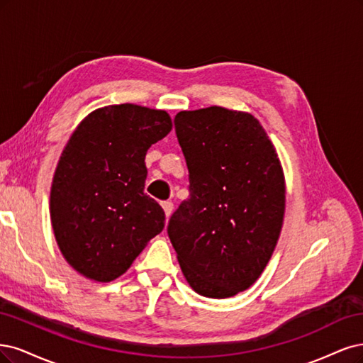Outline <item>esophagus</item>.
<instances>
[{
  "label": "esophagus",
  "mask_w": 363,
  "mask_h": 363,
  "mask_svg": "<svg viewBox=\"0 0 363 363\" xmlns=\"http://www.w3.org/2000/svg\"><path fill=\"white\" fill-rule=\"evenodd\" d=\"M162 209H164L166 217L169 218V217H170V214H172V211H173V202H172V201H166V202H162Z\"/></svg>",
  "instance_id": "esophagus-1"
}]
</instances>
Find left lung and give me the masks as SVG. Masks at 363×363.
Masks as SVG:
<instances>
[{
  "mask_svg": "<svg viewBox=\"0 0 363 363\" xmlns=\"http://www.w3.org/2000/svg\"><path fill=\"white\" fill-rule=\"evenodd\" d=\"M174 130L190 197L170 217L169 238L197 294L232 297L256 282L274 252L285 214L282 166L249 113L179 111Z\"/></svg>",
  "mask_w": 363,
  "mask_h": 363,
  "instance_id": "obj_1",
  "label": "left lung"
}]
</instances>
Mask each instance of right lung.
Returning a JSON list of instances; mask_svg holds the SVG:
<instances>
[{
  "instance_id": "obj_1",
  "label": "right lung",
  "mask_w": 363,
  "mask_h": 363,
  "mask_svg": "<svg viewBox=\"0 0 363 363\" xmlns=\"http://www.w3.org/2000/svg\"><path fill=\"white\" fill-rule=\"evenodd\" d=\"M170 131L164 110L121 104L91 111L69 138L50 213L58 249L79 274L111 282L164 229V211L145 193V157Z\"/></svg>"
}]
</instances>
